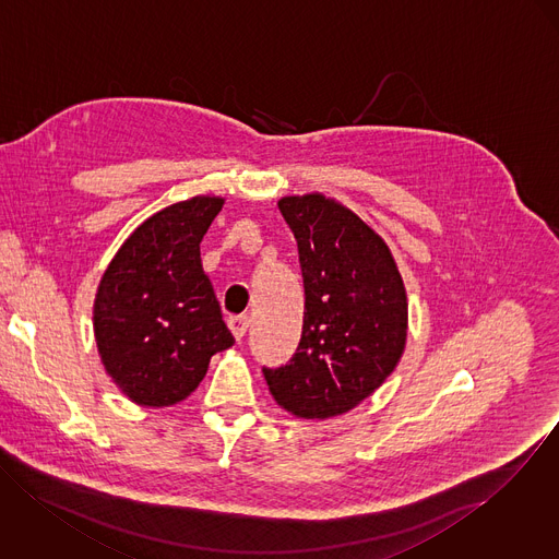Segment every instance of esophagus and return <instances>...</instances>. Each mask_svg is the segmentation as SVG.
I'll return each mask as SVG.
<instances>
[{"mask_svg":"<svg viewBox=\"0 0 559 559\" xmlns=\"http://www.w3.org/2000/svg\"><path fill=\"white\" fill-rule=\"evenodd\" d=\"M249 328H251V317H249V314L229 317V330H231V334H234L238 341H242V338L247 336Z\"/></svg>","mask_w":559,"mask_h":559,"instance_id":"1","label":"esophagus"}]
</instances>
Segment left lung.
<instances>
[{
  "instance_id": "left-lung-1",
  "label": "left lung",
  "mask_w": 559,
  "mask_h": 559,
  "mask_svg": "<svg viewBox=\"0 0 559 559\" xmlns=\"http://www.w3.org/2000/svg\"><path fill=\"white\" fill-rule=\"evenodd\" d=\"M304 281L294 357L263 368L274 400L304 419L355 408L385 383L406 344L408 304L385 242L359 216L312 193L283 198Z\"/></svg>"
}]
</instances>
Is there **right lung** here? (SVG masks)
<instances>
[{
	"mask_svg": "<svg viewBox=\"0 0 559 559\" xmlns=\"http://www.w3.org/2000/svg\"><path fill=\"white\" fill-rule=\"evenodd\" d=\"M221 206L202 195L146 218L102 276L93 308L102 364L140 406L185 400L211 357L236 343L200 259Z\"/></svg>",
	"mask_w": 559,
	"mask_h": 559,
	"instance_id": "right-lung-1",
	"label": "right lung"
}]
</instances>
